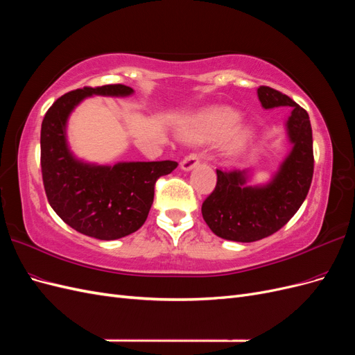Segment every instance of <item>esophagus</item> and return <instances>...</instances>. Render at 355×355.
<instances>
[{
  "mask_svg": "<svg viewBox=\"0 0 355 355\" xmlns=\"http://www.w3.org/2000/svg\"><path fill=\"white\" fill-rule=\"evenodd\" d=\"M198 163H200V157L197 154H189L184 159H182L180 168L184 171H189V170L194 168L196 166H198Z\"/></svg>",
  "mask_w": 355,
  "mask_h": 355,
  "instance_id": "obj_1",
  "label": "esophagus"
}]
</instances>
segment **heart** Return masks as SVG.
<instances>
[{"label": "heart", "instance_id": "heart-1", "mask_svg": "<svg viewBox=\"0 0 355 355\" xmlns=\"http://www.w3.org/2000/svg\"><path fill=\"white\" fill-rule=\"evenodd\" d=\"M239 120L240 114L234 108L211 106L182 123L179 133L187 142L204 144L216 141L230 132L222 144V154L227 159L235 161L247 153L254 139V128L250 124H239L233 127Z\"/></svg>", "mask_w": 355, "mask_h": 355}]
</instances>
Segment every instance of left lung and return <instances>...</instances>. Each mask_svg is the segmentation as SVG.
Wrapping results in <instances>:
<instances>
[{"instance_id": "8db88e82", "label": "left lung", "mask_w": 355, "mask_h": 355, "mask_svg": "<svg viewBox=\"0 0 355 355\" xmlns=\"http://www.w3.org/2000/svg\"><path fill=\"white\" fill-rule=\"evenodd\" d=\"M263 110L290 108L284 123L290 151L263 184L250 185L252 168L216 170L218 184L201 206L213 234L230 241L252 243L270 237L302 206L314 171L313 130L308 112L288 96L271 87L257 89Z\"/></svg>"}]
</instances>
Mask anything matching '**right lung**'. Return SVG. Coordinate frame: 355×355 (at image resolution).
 Segmentation results:
<instances>
[{
  "label": "right lung",
  "instance_id": "1",
  "mask_svg": "<svg viewBox=\"0 0 355 355\" xmlns=\"http://www.w3.org/2000/svg\"><path fill=\"white\" fill-rule=\"evenodd\" d=\"M133 93L123 84L69 92L50 106L41 124V170L50 206L71 228L98 240L123 239L141 228L153 206L155 180L178 167L168 159L98 164L72 153L68 121L84 99Z\"/></svg>",
  "mask_w": 355,
  "mask_h": 355
}]
</instances>
